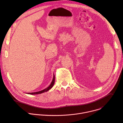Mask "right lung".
<instances>
[{"label": "right lung", "mask_w": 123, "mask_h": 123, "mask_svg": "<svg viewBox=\"0 0 123 123\" xmlns=\"http://www.w3.org/2000/svg\"><path fill=\"white\" fill-rule=\"evenodd\" d=\"M55 76L54 75V78H53V80H52L50 85L48 87H47L46 89L42 90V91H41L40 92H31V93H28V94H41L42 93H43V92H46L47 91H48L49 90L51 87L53 86L54 85V83H55Z\"/></svg>", "instance_id": "add662e5"}]
</instances>
